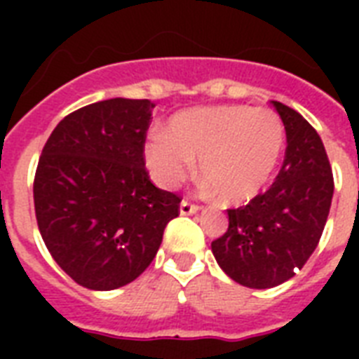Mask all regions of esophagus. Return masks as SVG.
Here are the masks:
<instances>
[{
	"label": "esophagus",
	"instance_id": "1",
	"mask_svg": "<svg viewBox=\"0 0 359 359\" xmlns=\"http://www.w3.org/2000/svg\"><path fill=\"white\" fill-rule=\"evenodd\" d=\"M199 210V207L197 205H194V203H190L188 199H182L180 201V214H184V216H188V214H194Z\"/></svg>",
	"mask_w": 359,
	"mask_h": 359
}]
</instances>
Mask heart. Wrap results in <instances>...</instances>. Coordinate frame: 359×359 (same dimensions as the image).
<instances>
[{
	"mask_svg": "<svg viewBox=\"0 0 359 359\" xmlns=\"http://www.w3.org/2000/svg\"><path fill=\"white\" fill-rule=\"evenodd\" d=\"M285 143L279 115L268 108L212 106L180 111L169 123V134L156 130L145 145L152 179L168 190L179 188L194 171L205 190L225 203H245L266 186Z\"/></svg>",
	"mask_w": 359,
	"mask_h": 359,
	"instance_id": "obj_1",
	"label": "heart"
}]
</instances>
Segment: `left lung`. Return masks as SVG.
I'll return each mask as SVG.
<instances>
[{"label":"left lung","instance_id":"left-lung-1","mask_svg":"<svg viewBox=\"0 0 359 359\" xmlns=\"http://www.w3.org/2000/svg\"><path fill=\"white\" fill-rule=\"evenodd\" d=\"M287 151L278 177L245 207L229 208V227L212 242L216 261L250 289H272L304 268L323 236L334 175L320 135L296 109L272 100Z\"/></svg>","mask_w":359,"mask_h":359}]
</instances>
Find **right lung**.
<instances>
[{
    "mask_svg": "<svg viewBox=\"0 0 359 359\" xmlns=\"http://www.w3.org/2000/svg\"><path fill=\"white\" fill-rule=\"evenodd\" d=\"M151 100L109 98L69 114L42 149L33 182L36 225L76 283L114 290L156 257L180 197L145 168Z\"/></svg>",
    "mask_w": 359,
    "mask_h": 359,
    "instance_id": "obj_1",
    "label": "right lung"
}]
</instances>
